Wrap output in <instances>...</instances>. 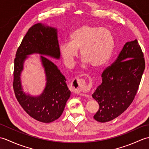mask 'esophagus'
Listing matches in <instances>:
<instances>
[{
  "instance_id": "obj_1",
  "label": "esophagus",
  "mask_w": 149,
  "mask_h": 149,
  "mask_svg": "<svg viewBox=\"0 0 149 149\" xmlns=\"http://www.w3.org/2000/svg\"><path fill=\"white\" fill-rule=\"evenodd\" d=\"M89 79V84H87L85 83L83 79L75 78L71 82V86L75 91V93L79 94H86L90 91V88L92 86L93 81L90 76H88Z\"/></svg>"
}]
</instances>
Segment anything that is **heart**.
<instances>
[{"mask_svg":"<svg viewBox=\"0 0 149 149\" xmlns=\"http://www.w3.org/2000/svg\"><path fill=\"white\" fill-rule=\"evenodd\" d=\"M114 48V39L106 27L84 25L74 31L70 42L59 44V50L66 66L75 64L81 50L82 58L93 68H99L108 61Z\"/></svg>","mask_w":149,"mask_h":149,"instance_id":"1","label":"heart"}]
</instances>
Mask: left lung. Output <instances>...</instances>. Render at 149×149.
Here are the masks:
<instances>
[{"mask_svg": "<svg viewBox=\"0 0 149 149\" xmlns=\"http://www.w3.org/2000/svg\"><path fill=\"white\" fill-rule=\"evenodd\" d=\"M145 67L138 40L126 43L115 62L104 69L102 83L92 95L99 104L95 120L111 121L128 108L136 95Z\"/></svg>", "mask_w": 149, "mask_h": 149, "instance_id": "left-lung-1", "label": "left lung"}]
</instances>
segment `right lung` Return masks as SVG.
Returning <instances> with one entry per match:
<instances>
[{
    "label": "right lung",
    "instance_id": "1",
    "mask_svg": "<svg viewBox=\"0 0 149 149\" xmlns=\"http://www.w3.org/2000/svg\"><path fill=\"white\" fill-rule=\"evenodd\" d=\"M33 53L59 58L56 29L42 24H34L29 28L16 53L13 82L16 98L25 111L38 121L50 123L61 115L70 91L66 86V79L56 65L44 56H41V59L47 82L43 93L34 97L22 91L20 75L24 61L27 55Z\"/></svg>",
    "mask_w": 149,
    "mask_h": 149
}]
</instances>
